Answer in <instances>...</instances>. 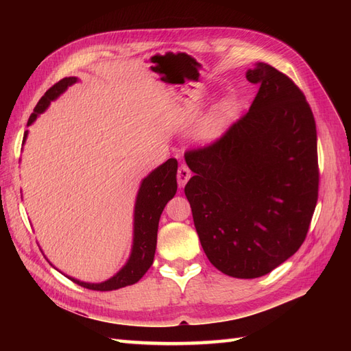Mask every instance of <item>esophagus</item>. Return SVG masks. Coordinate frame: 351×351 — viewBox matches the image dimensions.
Returning <instances> with one entry per match:
<instances>
[{
	"mask_svg": "<svg viewBox=\"0 0 351 351\" xmlns=\"http://www.w3.org/2000/svg\"><path fill=\"white\" fill-rule=\"evenodd\" d=\"M190 176H192V173H190V169L186 164H182L178 167L177 169V182H178V186L180 187H184L186 183L189 182Z\"/></svg>",
	"mask_w": 351,
	"mask_h": 351,
	"instance_id": "1",
	"label": "esophagus"
}]
</instances>
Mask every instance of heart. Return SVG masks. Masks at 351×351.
Returning <instances> with one entry per match:
<instances>
[{
  "mask_svg": "<svg viewBox=\"0 0 351 351\" xmlns=\"http://www.w3.org/2000/svg\"><path fill=\"white\" fill-rule=\"evenodd\" d=\"M230 112H231V105H230V104L222 105V108H221L219 114H218V115H214V117H212V119H209V120L204 124V127H202V129H200L202 139H204V141H212V139H215V137H217V136L219 134V132H221L222 123L226 121V117H227Z\"/></svg>",
  "mask_w": 351,
  "mask_h": 351,
  "instance_id": "b5f03b06",
  "label": "heart"
}]
</instances>
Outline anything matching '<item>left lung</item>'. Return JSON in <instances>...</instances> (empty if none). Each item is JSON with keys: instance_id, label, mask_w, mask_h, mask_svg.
Instances as JSON below:
<instances>
[{"instance_id": "8db88e82", "label": "left lung", "mask_w": 351, "mask_h": 351, "mask_svg": "<svg viewBox=\"0 0 351 351\" xmlns=\"http://www.w3.org/2000/svg\"><path fill=\"white\" fill-rule=\"evenodd\" d=\"M249 111L219 139L184 154V187L209 262L234 278L269 274L303 244L317 202L316 124L303 92L256 62Z\"/></svg>"}]
</instances>
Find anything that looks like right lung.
Here are the masks:
<instances>
[{"mask_svg": "<svg viewBox=\"0 0 351 351\" xmlns=\"http://www.w3.org/2000/svg\"><path fill=\"white\" fill-rule=\"evenodd\" d=\"M77 82V77H64L54 86L49 88L42 97L30 114L27 125L34 123L40 112H44L51 101L57 99L73 83ZM27 132H25L23 142L26 141ZM177 159L169 158L167 162L155 168L154 171L142 180L139 192H137L134 205V224H133V246L130 258L124 267L117 272L110 280L92 284L70 278L84 289L97 291H111L123 289L125 285H132L139 281L146 271L151 268L156 249V232L159 218L162 210L173 199L177 192Z\"/></svg>", "mask_w": 351, "mask_h": 351, "instance_id": "right-lung-1", "label": "right lung"}]
</instances>
